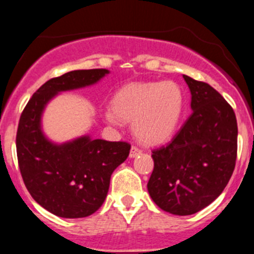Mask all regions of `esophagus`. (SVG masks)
<instances>
[{"label":"esophagus","mask_w":254,"mask_h":254,"mask_svg":"<svg viewBox=\"0 0 254 254\" xmlns=\"http://www.w3.org/2000/svg\"><path fill=\"white\" fill-rule=\"evenodd\" d=\"M141 152L142 151L140 150L139 147H136V146H132L131 148H130V158H134V157H136V156H139V155H141Z\"/></svg>","instance_id":"obj_1"}]
</instances>
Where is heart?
I'll list each match as a JSON object with an SVG mask.
<instances>
[{
	"label": "heart",
	"mask_w": 254,
	"mask_h": 254,
	"mask_svg": "<svg viewBox=\"0 0 254 254\" xmlns=\"http://www.w3.org/2000/svg\"><path fill=\"white\" fill-rule=\"evenodd\" d=\"M113 111L104 119L112 125L132 122V131L146 145H160L172 137L184 109V93L177 82L151 81L125 84L115 93Z\"/></svg>",
	"instance_id": "1"
}]
</instances>
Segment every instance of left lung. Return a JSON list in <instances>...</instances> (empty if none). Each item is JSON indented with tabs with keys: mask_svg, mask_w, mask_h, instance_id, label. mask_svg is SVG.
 Returning <instances> with one entry per match:
<instances>
[{
	"mask_svg": "<svg viewBox=\"0 0 254 254\" xmlns=\"http://www.w3.org/2000/svg\"><path fill=\"white\" fill-rule=\"evenodd\" d=\"M193 113L167 145L152 151L147 190L156 205L179 216L211 204L229 183L237 156V120L224 97L183 75Z\"/></svg>",
	"mask_w": 254,
	"mask_h": 254,
	"instance_id": "8db88e82",
	"label": "left lung"
}]
</instances>
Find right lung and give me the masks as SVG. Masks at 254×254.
Wrapping results in <instances>:
<instances>
[{
	"label": "right lung",
	"mask_w": 254,
	"mask_h": 254,
	"mask_svg": "<svg viewBox=\"0 0 254 254\" xmlns=\"http://www.w3.org/2000/svg\"><path fill=\"white\" fill-rule=\"evenodd\" d=\"M109 71L75 70L49 79L32 96L18 124L16 145L20 175L35 201L66 219L96 212L108 194L111 176L127 158L130 145L83 135L56 143L42 129L45 107L60 92L92 86Z\"/></svg>",
	"instance_id": "1"
}]
</instances>
